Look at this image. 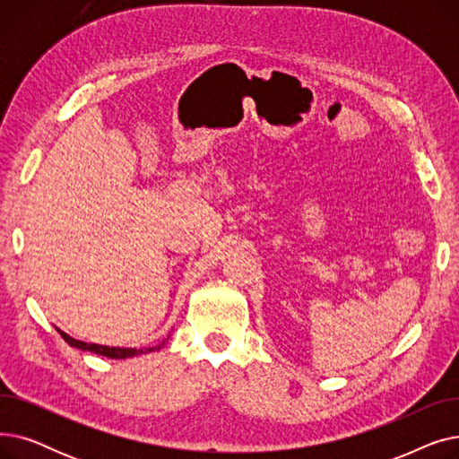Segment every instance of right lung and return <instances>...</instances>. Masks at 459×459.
Here are the masks:
<instances>
[{
	"label": "right lung",
	"mask_w": 459,
	"mask_h": 459,
	"mask_svg": "<svg viewBox=\"0 0 459 459\" xmlns=\"http://www.w3.org/2000/svg\"><path fill=\"white\" fill-rule=\"evenodd\" d=\"M57 331H59V329H57ZM59 334L63 336L65 342H68L70 346L80 348V350H87V351H92V353H99V355H106V357H111V359H126V357H134V355H139V353H149V351L160 350V346H158V348H141V350H134V348H109V346L87 344V342L76 341V339H72V336H68V334L63 333V331H59Z\"/></svg>",
	"instance_id": "add662e5"
}]
</instances>
